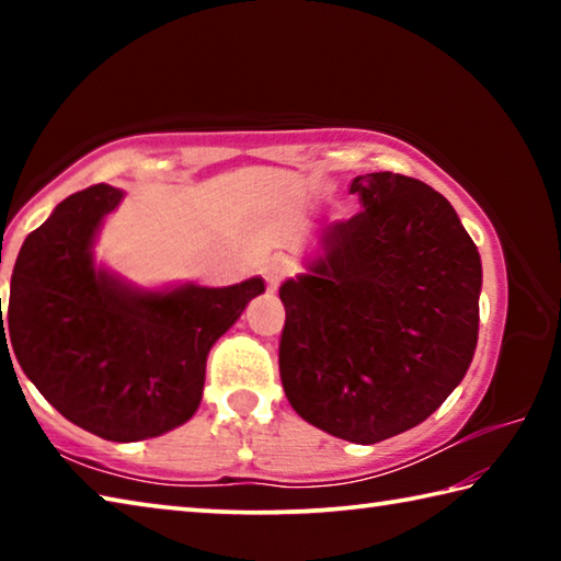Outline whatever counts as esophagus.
Returning a JSON list of instances; mask_svg holds the SVG:
<instances>
[{
	"label": "esophagus",
	"mask_w": 561,
	"mask_h": 561,
	"mask_svg": "<svg viewBox=\"0 0 561 561\" xmlns=\"http://www.w3.org/2000/svg\"><path fill=\"white\" fill-rule=\"evenodd\" d=\"M262 274H264V282H267V289L274 291L282 284L284 274H287V267H284V262H279V260H270L267 264H264Z\"/></svg>",
	"instance_id": "1"
}]
</instances>
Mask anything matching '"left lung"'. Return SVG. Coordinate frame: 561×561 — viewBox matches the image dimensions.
<instances>
[{
    "instance_id": "8db88e82",
    "label": "left lung",
    "mask_w": 561,
    "mask_h": 561,
    "mask_svg": "<svg viewBox=\"0 0 561 561\" xmlns=\"http://www.w3.org/2000/svg\"><path fill=\"white\" fill-rule=\"evenodd\" d=\"M348 193L364 210L331 222L309 272L279 289V376L304 421L374 445L423 423L462 381L482 267L431 185L368 173Z\"/></svg>"
}]
</instances>
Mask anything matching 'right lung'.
<instances>
[{
  "label": "right lung",
  "mask_w": 561,
  "mask_h": 561,
  "mask_svg": "<svg viewBox=\"0 0 561 561\" xmlns=\"http://www.w3.org/2000/svg\"><path fill=\"white\" fill-rule=\"evenodd\" d=\"M121 201V190L91 185L26 237L9 289L7 336L26 378L66 421L133 443L195 415L207 354L264 282L144 291L96 270L93 240Z\"/></svg>",
  "instance_id": "1"
}]
</instances>
